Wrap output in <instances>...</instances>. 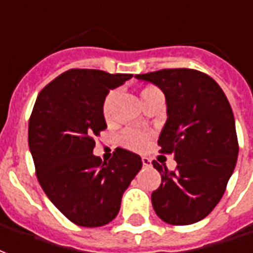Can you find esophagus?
I'll return each instance as SVG.
<instances>
[{"instance_id":"esophagus-1","label":"esophagus","mask_w":253,"mask_h":253,"mask_svg":"<svg viewBox=\"0 0 253 253\" xmlns=\"http://www.w3.org/2000/svg\"><path fill=\"white\" fill-rule=\"evenodd\" d=\"M142 163H143V167H151V160L147 157H142Z\"/></svg>"}]
</instances>
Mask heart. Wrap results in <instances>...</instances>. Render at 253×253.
I'll return each mask as SVG.
<instances>
[{
	"mask_svg": "<svg viewBox=\"0 0 253 253\" xmlns=\"http://www.w3.org/2000/svg\"><path fill=\"white\" fill-rule=\"evenodd\" d=\"M151 90H156L154 88H144L142 90V96L144 93H149ZM114 96H116V92H110L109 95L106 96L103 102V116L106 120H109L111 116V109H113V102H114ZM123 142L126 147L133 150H143L147 143H149V137L143 132H137V130H129L126 132L123 136Z\"/></svg>",
	"mask_w": 253,
	"mask_h": 253,
	"instance_id": "obj_1",
	"label": "heart"
}]
</instances>
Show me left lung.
Instances as JSON below:
<instances>
[{"label":"left lung","mask_w":253,"mask_h":253,"mask_svg":"<svg viewBox=\"0 0 253 253\" xmlns=\"http://www.w3.org/2000/svg\"><path fill=\"white\" fill-rule=\"evenodd\" d=\"M135 78L163 90L167 123L158 137L163 153H173L168 170L153 161L161 184L151 203L164 222L186 226L203 220L220 201L238 157L236 121L222 88L191 69H168Z\"/></svg>","instance_id":"left-lung-1"}]
</instances>
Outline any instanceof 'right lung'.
Instances as JSON below:
<instances>
[{
  "label": "right lung",
  "instance_id": "right-lung-1",
  "mask_svg": "<svg viewBox=\"0 0 253 253\" xmlns=\"http://www.w3.org/2000/svg\"><path fill=\"white\" fill-rule=\"evenodd\" d=\"M132 74L74 69L37 96L29 123V147L38 182L50 203L73 223L100 227L118 215L125 190L142 158L118 149L109 163L93 156L95 137L107 128L103 102Z\"/></svg>",
  "mask_w": 253,
  "mask_h": 253
}]
</instances>
